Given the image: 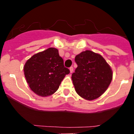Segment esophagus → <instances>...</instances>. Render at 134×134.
Segmentation results:
<instances>
[{
	"mask_svg": "<svg viewBox=\"0 0 134 134\" xmlns=\"http://www.w3.org/2000/svg\"><path fill=\"white\" fill-rule=\"evenodd\" d=\"M70 70V73H72L73 72V70H74V69H73V67H70V68H69Z\"/></svg>",
	"mask_w": 134,
	"mask_h": 134,
	"instance_id": "1",
	"label": "esophagus"
}]
</instances>
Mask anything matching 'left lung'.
<instances>
[{
    "label": "left lung",
    "mask_w": 134,
    "mask_h": 134,
    "mask_svg": "<svg viewBox=\"0 0 134 134\" xmlns=\"http://www.w3.org/2000/svg\"><path fill=\"white\" fill-rule=\"evenodd\" d=\"M78 67L72 74L76 92L88 100L97 99L109 86L113 72L103 57L92 51L82 52L75 57Z\"/></svg>",
    "instance_id": "8db88e82"
}]
</instances>
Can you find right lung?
Masks as SVG:
<instances>
[{
    "instance_id": "obj_1",
    "label": "right lung",
    "mask_w": 134,
    "mask_h": 134,
    "mask_svg": "<svg viewBox=\"0 0 134 134\" xmlns=\"http://www.w3.org/2000/svg\"><path fill=\"white\" fill-rule=\"evenodd\" d=\"M23 70L31 90L43 97L54 94L65 76L70 73L58 50L54 48L34 54L25 62Z\"/></svg>"
}]
</instances>
